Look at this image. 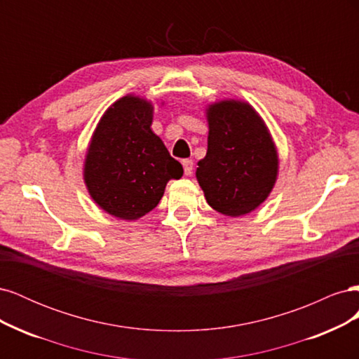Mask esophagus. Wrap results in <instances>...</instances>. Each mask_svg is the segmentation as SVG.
<instances>
[{"instance_id":"obj_1","label":"esophagus","mask_w":359,"mask_h":359,"mask_svg":"<svg viewBox=\"0 0 359 359\" xmlns=\"http://www.w3.org/2000/svg\"><path fill=\"white\" fill-rule=\"evenodd\" d=\"M182 168H184V173H186L187 177H190L193 173V160L190 158L182 160Z\"/></svg>"}]
</instances>
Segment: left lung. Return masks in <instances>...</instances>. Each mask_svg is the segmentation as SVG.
<instances>
[{
  "label": "left lung",
  "mask_w": 359,
  "mask_h": 359,
  "mask_svg": "<svg viewBox=\"0 0 359 359\" xmlns=\"http://www.w3.org/2000/svg\"><path fill=\"white\" fill-rule=\"evenodd\" d=\"M208 149L198 161L196 178L215 211L240 217L255 211L273 190L278 156L264 119L240 100L206 109Z\"/></svg>",
  "instance_id": "8db88e82"
}]
</instances>
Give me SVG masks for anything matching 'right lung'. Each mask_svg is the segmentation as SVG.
<instances>
[{"label":"right lung","instance_id":"1","mask_svg":"<svg viewBox=\"0 0 359 359\" xmlns=\"http://www.w3.org/2000/svg\"><path fill=\"white\" fill-rule=\"evenodd\" d=\"M153 111L151 102L136 95L116 100L97 124L86 151V189L118 219L137 220L153 211L168 181L182 177L181 163L151 130Z\"/></svg>","mask_w":359,"mask_h":359}]
</instances>
